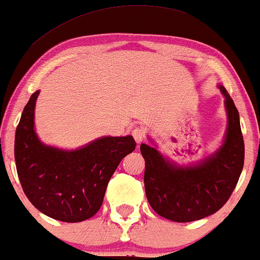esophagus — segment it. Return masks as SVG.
<instances>
[{
  "label": "esophagus",
  "instance_id": "obj_1",
  "mask_svg": "<svg viewBox=\"0 0 260 260\" xmlns=\"http://www.w3.org/2000/svg\"><path fill=\"white\" fill-rule=\"evenodd\" d=\"M133 136L134 139H135V141L137 145H140L143 140H145V131H143V129H141V127H135V129L133 130Z\"/></svg>",
  "mask_w": 260,
  "mask_h": 260
}]
</instances>
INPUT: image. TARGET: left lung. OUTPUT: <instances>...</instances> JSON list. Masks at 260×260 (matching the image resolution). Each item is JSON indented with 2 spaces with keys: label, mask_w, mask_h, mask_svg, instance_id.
<instances>
[{
  "label": "left lung",
  "mask_w": 260,
  "mask_h": 260,
  "mask_svg": "<svg viewBox=\"0 0 260 260\" xmlns=\"http://www.w3.org/2000/svg\"><path fill=\"white\" fill-rule=\"evenodd\" d=\"M219 88L225 97L228 130L215 153L194 166L180 167L154 147L145 143L140 147L146 163L143 181L148 203L172 221L188 222L214 214L228 202L242 173L245 142L239 111L225 87Z\"/></svg>",
  "instance_id": "left-lung-1"
}]
</instances>
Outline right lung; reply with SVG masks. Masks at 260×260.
Masks as SVG:
<instances>
[{
  "mask_svg": "<svg viewBox=\"0 0 260 260\" xmlns=\"http://www.w3.org/2000/svg\"><path fill=\"white\" fill-rule=\"evenodd\" d=\"M39 92L24 107L15 130L18 178L27 200L45 215L64 222L84 221L100 210L109 180L136 142L133 136H106L75 151L44 145L34 129Z\"/></svg>",
  "mask_w": 260,
  "mask_h": 260,
  "instance_id": "right-lung-1",
  "label": "right lung"
}]
</instances>
